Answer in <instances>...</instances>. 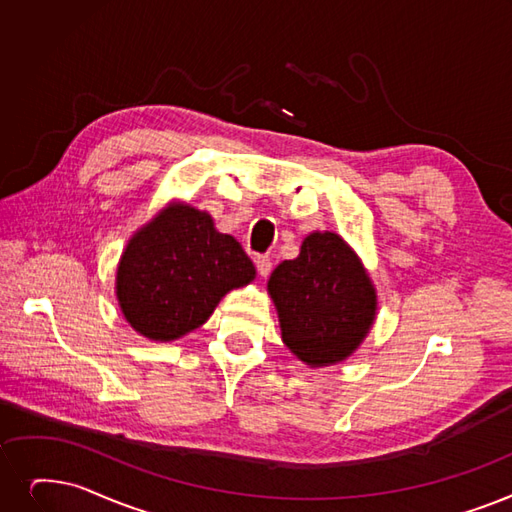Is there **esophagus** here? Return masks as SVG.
I'll list each match as a JSON object with an SVG mask.
<instances>
[{"mask_svg":"<svg viewBox=\"0 0 512 512\" xmlns=\"http://www.w3.org/2000/svg\"><path fill=\"white\" fill-rule=\"evenodd\" d=\"M255 268H257V274H259L261 278L270 276V272H272V259H270L268 255L255 257Z\"/></svg>","mask_w":512,"mask_h":512,"instance_id":"obj_1","label":"esophagus"}]
</instances>
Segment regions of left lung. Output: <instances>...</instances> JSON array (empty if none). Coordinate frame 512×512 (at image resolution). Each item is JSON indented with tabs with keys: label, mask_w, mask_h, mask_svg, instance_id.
Listing matches in <instances>:
<instances>
[{
	"label": "left lung",
	"mask_w": 512,
	"mask_h": 512,
	"mask_svg": "<svg viewBox=\"0 0 512 512\" xmlns=\"http://www.w3.org/2000/svg\"><path fill=\"white\" fill-rule=\"evenodd\" d=\"M282 341L309 366L345 360L374 322L376 293L360 259L335 232L309 234L297 259L272 272Z\"/></svg>",
	"instance_id": "8db88e82"
}]
</instances>
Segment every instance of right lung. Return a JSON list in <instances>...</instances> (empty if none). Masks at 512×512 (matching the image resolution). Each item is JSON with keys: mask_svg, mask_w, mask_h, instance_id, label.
Instances as JSON below:
<instances>
[{"mask_svg": "<svg viewBox=\"0 0 512 512\" xmlns=\"http://www.w3.org/2000/svg\"><path fill=\"white\" fill-rule=\"evenodd\" d=\"M255 278V265L211 215L171 205L127 244L117 272L123 316L152 341H173L209 320L219 299Z\"/></svg>", "mask_w": 512, "mask_h": 512, "instance_id": "1", "label": "right lung"}]
</instances>
